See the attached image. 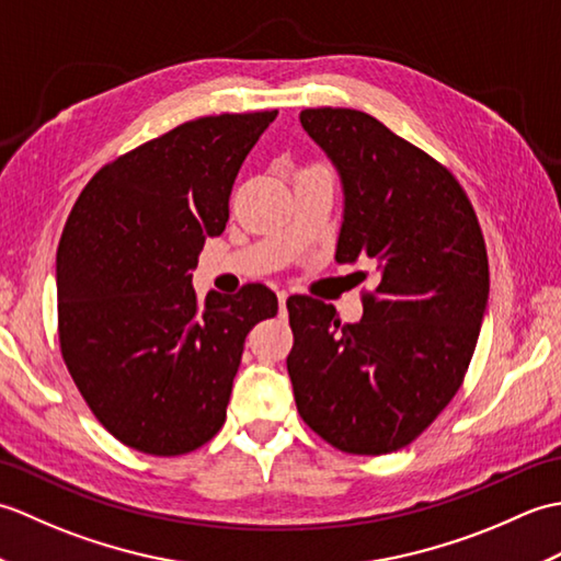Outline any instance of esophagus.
<instances>
[{"label":"esophagus","mask_w":561,"mask_h":561,"mask_svg":"<svg viewBox=\"0 0 561 561\" xmlns=\"http://www.w3.org/2000/svg\"><path fill=\"white\" fill-rule=\"evenodd\" d=\"M277 299H279V308H282V311H284V306H287V299H289V294L287 291H277Z\"/></svg>","instance_id":"1"}]
</instances>
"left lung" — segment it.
<instances>
[{
    "mask_svg": "<svg viewBox=\"0 0 561 561\" xmlns=\"http://www.w3.org/2000/svg\"><path fill=\"white\" fill-rule=\"evenodd\" d=\"M299 121L342 183L335 260L371 257L380 282L359 323L308 296L287 301L294 400L328 444L380 456L420 436L462 383L490 299L484 238L453 173L376 117L306 108Z\"/></svg>",
    "mask_w": 561,
    "mask_h": 561,
    "instance_id": "obj_1",
    "label": "left lung"
}]
</instances>
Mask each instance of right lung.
Wrapping results in <instances>:
<instances>
[{"instance_id":"right-lung-1","label":"right lung","mask_w":561,"mask_h":561,"mask_svg":"<svg viewBox=\"0 0 561 561\" xmlns=\"http://www.w3.org/2000/svg\"><path fill=\"white\" fill-rule=\"evenodd\" d=\"M277 111L178 125L91 178L57 248L59 347L125 446L183 456L219 432L248 332L277 296L248 284L197 301L202 245L229 221L238 171Z\"/></svg>"}]
</instances>
